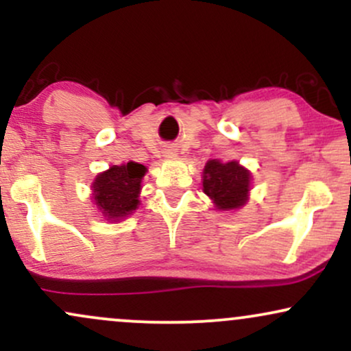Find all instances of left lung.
Here are the masks:
<instances>
[{
    "label": "left lung",
    "mask_w": 351,
    "mask_h": 351,
    "mask_svg": "<svg viewBox=\"0 0 351 351\" xmlns=\"http://www.w3.org/2000/svg\"><path fill=\"white\" fill-rule=\"evenodd\" d=\"M203 191L221 211H231L247 203L251 173L237 162L209 160L203 170Z\"/></svg>",
    "instance_id": "left-lung-1"
}]
</instances>
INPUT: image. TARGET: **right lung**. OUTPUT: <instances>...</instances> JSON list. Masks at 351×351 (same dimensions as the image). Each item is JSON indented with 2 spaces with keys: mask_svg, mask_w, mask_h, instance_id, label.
<instances>
[{
  "mask_svg": "<svg viewBox=\"0 0 351 351\" xmlns=\"http://www.w3.org/2000/svg\"><path fill=\"white\" fill-rule=\"evenodd\" d=\"M145 173L147 168L143 165L128 162L114 165L107 171L95 176L92 183V198L107 221L119 223L138 208Z\"/></svg>",
  "mask_w": 351,
  "mask_h": 351,
  "instance_id": "right-lung-1",
  "label": "right lung"
}]
</instances>
